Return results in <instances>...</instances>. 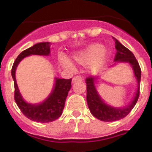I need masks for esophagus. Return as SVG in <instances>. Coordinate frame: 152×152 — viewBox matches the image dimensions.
Returning <instances> with one entry per match:
<instances>
[{"label":"esophagus","instance_id":"1","mask_svg":"<svg viewBox=\"0 0 152 152\" xmlns=\"http://www.w3.org/2000/svg\"><path fill=\"white\" fill-rule=\"evenodd\" d=\"M80 80H82V77H80V76H75V77H73V79H72V83H75L77 82V81H80Z\"/></svg>","mask_w":152,"mask_h":152}]
</instances>
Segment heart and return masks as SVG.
I'll use <instances>...</instances> for the list:
<instances>
[{"label": "heart", "instance_id": "heart-1", "mask_svg": "<svg viewBox=\"0 0 152 152\" xmlns=\"http://www.w3.org/2000/svg\"><path fill=\"white\" fill-rule=\"evenodd\" d=\"M110 57V52L100 43H93L84 49L74 52L72 58L77 63L81 65H88V69L93 74L101 72L108 62ZM58 61L64 68L72 69L74 64L72 61L65 56L60 55Z\"/></svg>", "mask_w": 152, "mask_h": 152}]
</instances>
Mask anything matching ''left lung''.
<instances>
[{
    "label": "left lung",
    "instance_id": "8db88e82",
    "mask_svg": "<svg viewBox=\"0 0 152 152\" xmlns=\"http://www.w3.org/2000/svg\"><path fill=\"white\" fill-rule=\"evenodd\" d=\"M115 41V47L116 54L114 58L116 65L117 63H128L132 70L135 78L137 82V90L131 101L126 106L121 107H116L106 103L97 91L96 84L99 82L100 77H89L86 78L87 84V102L93 116L96 119L104 122H113L126 117L130 111L135 107L139 96V87L141 80V69L139 62L134 56L133 53L128 49L116 39L113 38Z\"/></svg>",
    "mask_w": 152,
    "mask_h": 152
}]
</instances>
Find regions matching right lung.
<instances>
[{
	"instance_id": "1",
	"label": "right lung",
	"mask_w": 152,
	"mask_h": 152,
	"mask_svg": "<svg viewBox=\"0 0 152 152\" xmlns=\"http://www.w3.org/2000/svg\"><path fill=\"white\" fill-rule=\"evenodd\" d=\"M50 42H44L35 44L29 49L23 51L16 58L11 70L15 89L14 99L17 106L28 119L39 123H50L61 116L65 100L72 88V79L56 77L54 85L49 96L40 103H31L24 100L20 92L15 74L18 64L24 58L30 56H49L50 55Z\"/></svg>"
}]
</instances>
